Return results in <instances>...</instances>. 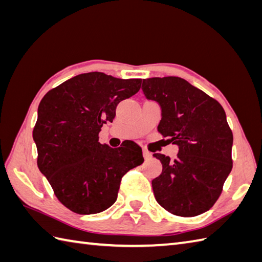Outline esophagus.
<instances>
[{
	"label": "esophagus",
	"mask_w": 262,
	"mask_h": 262,
	"mask_svg": "<svg viewBox=\"0 0 262 262\" xmlns=\"http://www.w3.org/2000/svg\"><path fill=\"white\" fill-rule=\"evenodd\" d=\"M143 157H144V159H149L152 157V154H151V152H148L147 149H143Z\"/></svg>",
	"instance_id": "1"
}]
</instances>
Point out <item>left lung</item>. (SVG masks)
Listing matches in <instances>:
<instances>
[{
    "label": "left lung",
    "instance_id": "1",
    "mask_svg": "<svg viewBox=\"0 0 262 262\" xmlns=\"http://www.w3.org/2000/svg\"><path fill=\"white\" fill-rule=\"evenodd\" d=\"M142 90L161 108L158 130L179 148L173 161L153 154L162 163V173L152 180L155 199L178 216L205 213L232 170L233 134L223 107L178 76L145 79Z\"/></svg>",
    "mask_w": 262,
    "mask_h": 262
}]
</instances>
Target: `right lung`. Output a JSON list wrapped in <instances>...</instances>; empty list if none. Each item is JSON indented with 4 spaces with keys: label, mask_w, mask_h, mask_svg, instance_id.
<instances>
[{
    "label": "right lung",
    "mask_w": 262,
    "mask_h": 262,
    "mask_svg": "<svg viewBox=\"0 0 262 262\" xmlns=\"http://www.w3.org/2000/svg\"><path fill=\"white\" fill-rule=\"evenodd\" d=\"M141 79H117L101 72L76 75L47 92L38 107L32 137L38 168L65 207L82 215L113 205L126 172L144 162L141 146L113 148L99 133L113 122L116 107L141 88Z\"/></svg>",
    "instance_id": "add662e5"
}]
</instances>
